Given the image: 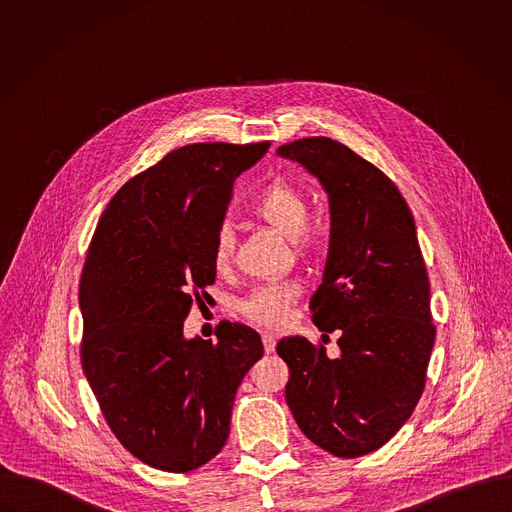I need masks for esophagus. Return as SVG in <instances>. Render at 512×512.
<instances>
[{
  "label": "esophagus",
  "mask_w": 512,
  "mask_h": 512,
  "mask_svg": "<svg viewBox=\"0 0 512 512\" xmlns=\"http://www.w3.org/2000/svg\"><path fill=\"white\" fill-rule=\"evenodd\" d=\"M262 343H264V349H266L268 355L274 353V349H276V335L270 333V331H264L262 333Z\"/></svg>",
  "instance_id": "34e87169"
}]
</instances>
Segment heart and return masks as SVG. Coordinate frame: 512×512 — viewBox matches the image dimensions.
<instances>
[{
    "mask_svg": "<svg viewBox=\"0 0 512 512\" xmlns=\"http://www.w3.org/2000/svg\"><path fill=\"white\" fill-rule=\"evenodd\" d=\"M250 213L276 232L290 238L295 252H305L309 246V236L305 230L309 217L307 195L299 185L290 179H274L252 203ZM234 256V234L230 226L222 224L211 248V262L215 272H226ZM297 297V288L290 282L260 286L240 301L238 309L244 317L260 325H280L286 321L288 311Z\"/></svg>",
    "mask_w": 512,
    "mask_h": 512,
    "instance_id": "heart-1",
    "label": "heart"
}]
</instances>
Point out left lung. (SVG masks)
<instances>
[{
    "mask_svg": "<svg viewBox=\"0 0 512 512\" xmlns=\"http://www.w3.org/2000/svg\"><path fill=\"white\" fill-rule=\"evenodd\" d=\"M329 199L331 238L323 280L309 301L313 323L341 331V355L284 337L286 402L321 449L353 459L382 447L412 416L436 341L430 280L416 222L396 185L331 138L278 147Z\"/></svg>",
    "mask_w": 512,
    "mask_h": 512,
    "instance_id": "1",
    "label": "left lung"
}]
</instances>
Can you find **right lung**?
Here are the masks:
<instances>
[{
	"label": "right lung",
	"instance_id": "1",
	"mask_svg": "<svg viewBox=\"0 0 512 512\" xmlns=\"http://www.w3.org/2000/svg\"><path fill=\"white\" fill-rule=\"evenodd\" d=\"M270 142L193 144L128 181L96 226L82 268L80 361L114 436L140 461L187 473L230 432L236 390L264 355L260 335L224 323L187 339L193 299L215 282L213 238L236 177Z\"/></svg>",
	"mask_w": 512,
	"mask_h": 512
}]
</instances>
